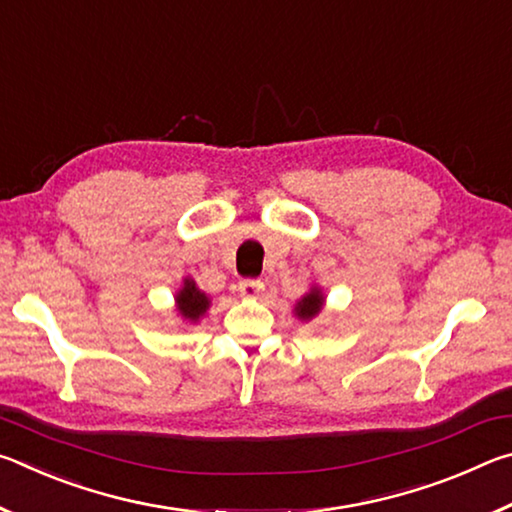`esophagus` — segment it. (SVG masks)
<instances>
[{
  "label": "esophagus",
  "instance_id": "esophagus-1",
  "mask_svg": "<svg viewBox=\"0 0 512 512\" xmlns=\"http://www.w3.org/2000/svg\"><path fill=\"white\" fill-rule=\"evenodd\" d=\"M239 293L244 298H262L264 296V282L259 280H241Z\"/></svg>",
  "mask_w": 512,
  "mask_h": 512
}]
</instances>
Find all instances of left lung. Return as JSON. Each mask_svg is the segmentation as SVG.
Instances as JSON below:
<instances>
[{"label": "left lung", "mask_w": 512, "mask_h": 512, "mask_svg": "<svg viewBox=\"0 0 512 512\" xmlns=\"http://www.w3.org/2000/svg\"><path fill=\"white\" fill-rule=\"evenodd\" d=\"M323 307H325L323 289H320L318 284H311V289L296 302V307H293V316L302 320V323H309V320H314L320 311H323Z\"/></svg>", "instance_id": "8db88e82"}]
</instances>
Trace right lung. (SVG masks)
I'll return each mask as SVG.
<instances>
[{"instance_id": "obj_1", "label": "right lung", "mask_w": 512, "mask_h": 512, "mask_svg": "<svg viewBox=\"0 0 512 512\" xmlns=\"http://www.w3.org/2000/svg\"><path fill=\"white\" fill-rule=\"evenodd\" d=\"M173 302H176V314L187 325H196L201 323V318L207 314V309L212 305V298L207 296L205 291L198 289V284L192 280V277H183V284L173 296Z\"/></svg>"}]
</instances>
